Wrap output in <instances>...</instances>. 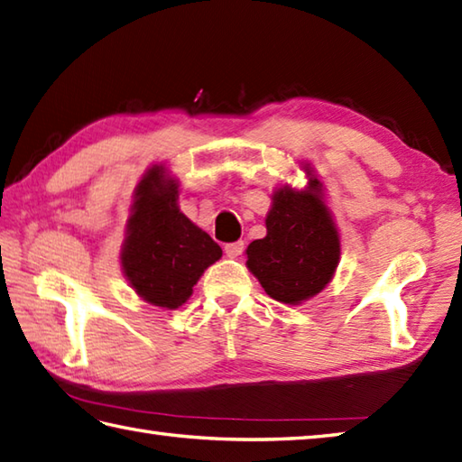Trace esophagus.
<instances>
[{"label":"esophagus","mask_w":462,"mask_h":462,"mask_svg":"<svg viewBox=\"0 0 462 462\" xmlns=\"http://www.w3.org/2000/svg\"><path fill=\"white\" fill-rule=\"evenodd\" d=\"M244 252V242L238 240V242H232V244H226L224 246V254L228 258H238Z\"/></svg>","instance_id":"34e87169"}]
</instances>
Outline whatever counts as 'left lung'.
<instances>
[{"instance_id":"left-lung-1","label":"left lung","mask_w":462,"mask_h":462,"mask_svg":"<svg viewBox=\"0 0 462 462\" xmlns=\"http://www.w3.org/2000/svg\"><path fill=\"white\" fill-rule=\"evenodd\" d=\"M309 174L306 189L278 188L266 216V236L246 248V266L270 298L300 304L327 288L340 260V238L322 186Z\"/></svg>"}]
</instances>
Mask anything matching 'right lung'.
Returning a JSON list of instances; mask_svg holds the SVG:
<instances>
[{
    "label": "right lung",
    "instance_id": "obj_1",
    "mask_svg": "<svg viewBox=\"0 0 462 462\" xmlns=\"http://www.w3.org/2000/svg\"><path fill=\"white\" fill-rule=\"evenodd\" d=\"M222 248L178 208V184L164 166H152L135 188L125 226L122 270L143 300L174 310L192 296Z\"/></svg>",
    "mask_w": 462,
    "mask_h": 462
}]
</instances>
